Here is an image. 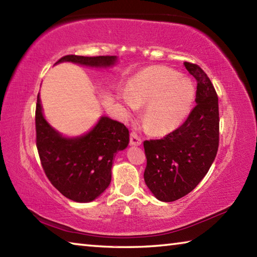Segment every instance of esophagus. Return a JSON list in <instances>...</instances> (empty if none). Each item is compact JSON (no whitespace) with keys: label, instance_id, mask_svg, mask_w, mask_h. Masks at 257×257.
Wrapping results in <instances>:
<instances>
[{"label":"esophagus","instance_id":"34e87169","mask_svg":"<svg viewBox=\"0 0 257 257\" xmlns=\"http://www.w3.org/2000/svg\"><path fill=\"white\" fill-rule=\"evenodd\" d=\"M142 144V139L136 133L130 134V145L132 146H139Z\"/></svg>","mask_w":257,"mask_h":257}]
</instances>
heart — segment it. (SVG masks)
Instances as JSON below:
<instances>
[{"label": "heart", "instance_id": "heart-1", "mask_svg": "<svg viewBox=\"0 0 257 257\" xmlns=\"http://www.w3.org/2000/svg\"><path fill=\"white\" fill-rule=\"evenodd\" d=\"M196 89L189 78L170 68L152 66L128 81L120 98L129 110L144 106L143 124L152 135H167L184 122L193 108Z\"/></svg>", "mask_w": 257, "mask_h": 257}]
</instances>
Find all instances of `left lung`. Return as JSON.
I'll return each mask as SVG.
<instances>
[{"instance_id":"obj_1","label":"left lung","mask_w":257,"mask_h":257,"mask_svg":"<svg viewBox=\"0 0 257 257\" xmlns=\"http://www.w3.org/2000/svg\"><path fill=\"white\" fill-rule=\"evenodd\" d=\"M197 81L196 106L175 132L145 141L144 180L161 202H173L195 189L214 161L219 147V104L210 78L197 64L184 62Z\"/></svg>"}]
</instances>
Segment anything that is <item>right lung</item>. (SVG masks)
<instances>
[{
    "mask_svg": "<svg viewBox=\"0 0 257 257\" xmlns=\"http://www.w3.org/2000/svg\"><path fill=\"white\" fill-rule=\"evenodd\" d=\"M116 56L66 55L58 63L107 69ZM129 132L125 125L103 115L94 127L80 136L67 137L47 122L40 93L36 104V145L45 175L63 196L78 203L95 201L111 182L115 153L127 149Z\"/></svg>",
    "mask_w": 257,
    "mask_h": 257,
    "instance_id": "right-lung-1",
    "label": "right lung"
}]
</instances>
